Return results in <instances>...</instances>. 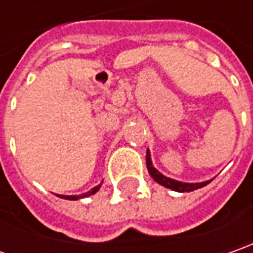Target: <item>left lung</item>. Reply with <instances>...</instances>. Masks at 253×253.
<instances>
[{
  "label": "left lung",
  "mask_w": 253,
  "mask_h": 253,
  "mask_svg": "<svg viewBox=\"0 0 253 253\" xmlns=\"http://www.w3.org/2000/svg\"><path fill=\"white\" fill-rule=\"evenodd\" d=\"M146 168H148V171H149V174H151L152 179L155 180V181H158L159 184H162L166 189L173 190V191H179V193H186V191H193V190L201 189V187L207 186L210 181L212 180L211 179L207 180V181H201V183H186V181H180V180L166 177L165 174H162L161 171L153 166L149 149L146 151Z\"/></svg>",
  "instance_id": "1"
}]
</instances>
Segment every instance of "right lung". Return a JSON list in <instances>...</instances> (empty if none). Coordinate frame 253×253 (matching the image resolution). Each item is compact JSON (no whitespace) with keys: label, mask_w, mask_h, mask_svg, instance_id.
I'll return each mask as SVG.
<instances>
[{"label":"right lung","mask_w":253,"mask_h":253,"mask_svg":"<svg viewBox=\"0 0 253 253\" xmlns=\"http://www.w3.org/2000/svg\"><path fill=\"white\" fill-rule=\"evenodd\" d=\"M102 184V183H101ZM101 184H98V186H95V187H92L90 191H87V193H83V194H74V196H64V194H57L60 199L64 200H79V199H84V197H88V196H92V194H95L100 187H101Z\"/></svg>","instance_id":"add662e5"}]
</instances>
